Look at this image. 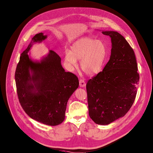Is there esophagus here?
<instances>
[{"mask_svg": "<svg viewBox=\"0 0 153 153\" xmlns=\"http://www.w3.org/2000/svg\"><path fill=\"white\" fill-rule=\"evenodd\" d=\"M79 86L80 87H85L86 86V83L83 79H79Z\"/></svg>", "mask_w": 153, "mask_h": 153, "instance_id": "esophagus-1", "label": "esophagus"}]
</instances>
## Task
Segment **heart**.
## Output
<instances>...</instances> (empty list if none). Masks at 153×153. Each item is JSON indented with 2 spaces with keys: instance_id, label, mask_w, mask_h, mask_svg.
I'll list each match as a JSON object with an SVG mask.
<instances>
[{
  "instance_id": "1",
  "label": "heart",
  "mask_w": 153,
  "mask_h": 153,
  "mask_svg": "<svg viewBox=\"0 0 153 153\" xmlns=\"http://www.w3.org/2000/svg\"><path fill=\"white\" fill-rule=\"evenodd\" d=\"M107 55V48L102 41L83 38L73 44L70 51L65 52V60L70 67L74 68L77 59H81L82 70L88 75H94L101 70Z\"/></svg>"
}]
</instances>
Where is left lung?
I'll return each mask as SVG.
<instances>
[{"label": "left lung", "mask_w": 153, "mask_h": 153, "mask_svg": "<svg viewBox=\"0 0 153 153\" xmlns=\"http://www.w3.org/2000/svg\"><path fill=\"white\" fill-rule=\"evenodd\" d=\"M111 38V55L103 70L86 84L89 115L97 124L108 125L126 114L135 100L140 79L134 52L123 36Z\"/></svg>", "instance_id": "1"}]
</instances>
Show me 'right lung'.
Returning <instances> with one entry per match:
<instances>
[{
    "mask_svg": "<svg viewBox=\"0 0 153 153\" xmlns=\"http://www.w3.org/2000/svg\"><path fill=\"white\" fill-rule=\"evenodd\" d=\"M46 38L40 33L32 38L22 53L15 78L18 97L24 111L35 120L56 126L64 120L68 100L78 88L79 81L75 74L63 68L61 58L55 51L50 50L40 62L29 58L32 43Z\"/></svg>",
    "mask_w": 153,
    "mask_h": 153,
    "instance_id": "add662e5",
    "label": "right lung"
}]
</instances>
